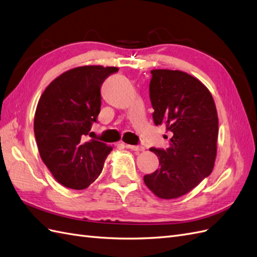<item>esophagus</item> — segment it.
I'll use <instances>...</instances> for the list:
<instances>
[{"label": "esophagus", "instance_id": "esophagus-1", "mask_svg": "<svg viewBox=\"0 0 257 257\" xmlns=\"http://www.w3.org/2000/svg\"><path fill=\"white\" fill-rule=\"evenodd\" d=\"M126 148L133 150V151H137V152H141V151H144V147H142V146H130V144H126Z\"/></svg>", "mask_w": 257, "mask_h": 257}]
</instances>
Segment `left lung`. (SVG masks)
Masks as SVG:
<instances>
[{
  "label": "left lung",
  "mask_w": 257,
  "mask_h": 257,
  "mask_svg": "<svg viewBox=\"0 0 257 257\" xmlns=\"http://www.w3.org/2000/svg\"><path fill=\"white\" fill-rule=\"evenodd\" d=\"M151 74L153 120L156 126L166 124L172 138L169 148L150 149L159 157L160 168L143 179L161 199H176L212 173L218 117L212 94L196 78L168 69H154Z\"/></svg>",
  "instance_id": "obj_1"
}]
</instances>
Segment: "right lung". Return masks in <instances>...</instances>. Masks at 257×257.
Wrapping results in <instances>:
<instances>
[{"mask_svg": "<svg viewBox=\"0 0 257 257\" xmlns=\"http://www.w3.org/2000/svg\"><path fill=\"white\" fill-rule=\"evenodd\" d=\"M117 67L82 66L52 81L39 100L35 136L43 163L61 185L82 190L102 173L113 148L91 137L101 110V87Z\"/></svg>", "mask_w": 257, "mask_h": 257, "instance_id": "obj_1", "label": "right lung"}]
</instances>
